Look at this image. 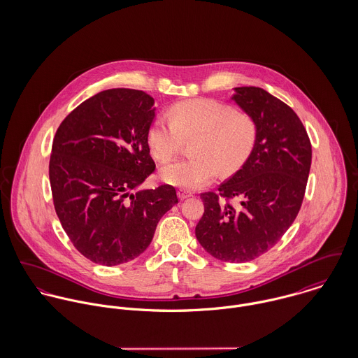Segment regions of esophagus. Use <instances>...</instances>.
<instances>
[{
	"label": "esophagus",
	"mask_w": 358,
	"mask_h": 358,
	"mask_svg": "<svg viewBox=\"0 0 358 358\" xmlns=\"http://www.w3.org/2000/svg\"><path fill=\"white\" fill-rule=\"evenodd\" d=\"M178 197H179L180 200L189 199V197H192V192H187V190H185V189H179V190H178Z\"/></svg>",
	"instance_id": "1"
}]
</instances>
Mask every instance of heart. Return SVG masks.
<instances>
[{
	"label": "heart",
	"mask_w": 358,
	"mask_h": 358,
	"mask_svg": "<svg viewBox=\"0 0 358 358\" xmlns=\"http://www.w3.org/2000/svg\"><path fill=\"white\" fill-rule=\"evenodd\" d=\"M171 119L158 115L148 141L154 157L168 161L182 148L183 141L196 138L194 158L175 161L159 169L161 179L186 190L210 183L217 172L233 175L247 162L257 139L254 118L229 104L213 99H193L171 108Z\"/></svg>",
	"instance_id": "b5f03b06"
}]
</instances>
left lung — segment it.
Wrapping results in <instances>:
<instances>
[{"label":"left lung","instance_id":"1","mask_svg":"<svg viewBox=\"0 0 358 358\" xmlns=\"http://www.w3.org/2000/svg\"><path fill=\"white\" fill-rule=\"evenodd\" d=\"M231 101L257 127L254 152L229 180L219 186L225 199L238 198L234 208L203 193L204 215L196 237L209 255L244 263L271 250L294 223L305 197L311 145L296 113L257 87L234 88Z\"/></svg>","mask_w":358,"mask_h":358}]
</instances>
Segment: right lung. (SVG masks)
<instances>
[{
    "mask_svg": "<svg viewBox=\"0 0 358 358\" xmlns=\"http://www.w3.org/2000/svg\"><path fill=\"white\" fill-rule=\"evenodd\" d=\"M154 99L143 91H102L59 125L50 159L56 215L80 254L115 266L143 254L165 212L169 185L138 190L155 169L148 141Z\"/></svg>",
    "mask_w": 358,
    "mask_h": 358,
    "instance_id": "right-lung-1",
    "label": "right lung"
}]
</instances>
